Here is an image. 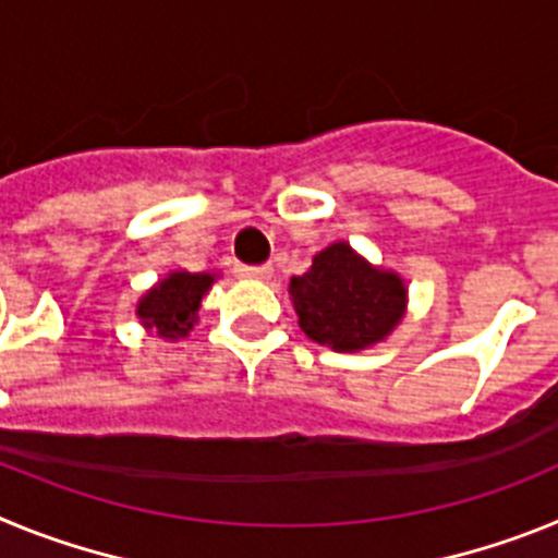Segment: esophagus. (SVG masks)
<instances>
[{
  "label": "esophagus",
  "mask_w": 558,
  "mask_h": 558,
  "mask_svg": "<svg viewBox=\"0 0 558 558\" xmlns=\"http://www.w3.org/2000/svg\"><path fill=\"white\" fill-rule=\"evenodd\" d=\"M236 274L245 276V279H270L274 268L270 265H236Z\"/></svg>",
  "instance_id": "1"
}]
</instances>
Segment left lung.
<instances>
[{"mask_svg": "<svg viewBox=\"0 0 558 558\" xmlns=\"http://www.w3.org/2000/svg\"><path fill=\"white\" fill-rule=\"evenodd\" d=\"M299 327L335 352H360L393 332L408 307V288L393 270L374 268L349 243L313 256L307 274L290 279Z\"/></svg>", "mask_w": 558, "mask_h": 558, "instance_id": "8db88e82", "label": "left lung"}]
</instances>
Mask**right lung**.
<instances>
[{
    "instance_id": "add662e5",
    "label": "right lung",
    "mask_w": 558,
    "mask_h": 558,
    "mask_svg": "<svg viewBox=\"0 0 558 558\" xmlns=\"http://www.w3.org/2000/svg\"><path fill=\"white\" fill-rule=\"evenodd\" d=\"M215 276L218 274H190V270L167 274L136 304L142 327L159 332V338L165 340H179L190 335L198 318L201 299L209 293Z\"/></svg>"
}]
</instances>
